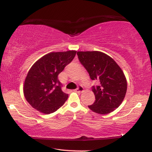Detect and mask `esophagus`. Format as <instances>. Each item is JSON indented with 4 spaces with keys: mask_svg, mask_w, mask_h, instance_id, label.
I'll return each mask as SVG.
<instances>
[{
    "mask_svg": "<svg viewBox=\"0 0 152 152\" xmlns=\"http://www.w3.org/2000/svg\"><path fill=\"white\" fill-rule=\"evenodd\" d=\"M75 91H76V92H78V93L83 92V91H84V88H83L82 86L80 85V86H79L77 88L75 89Z\"/></svg>",
    "mask_w": 152,
    "mask_h": 152,
    "instance_id": "34e87169",
    "label": "esophagus"
}]
</instances>
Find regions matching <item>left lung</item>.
I'll return each mask as SVG.
<instances>
[{
    "label": "left lung",
    "mask_w": 152,
    "mask_h": 152,
    "mask_svg": "<svg viewBox=\"0 0 152 152\" xmlns=\"http://www.w3.org/2000/svg\"><path fill=\"white\" fill-rule=\"evenodd\" d=\"M77 55L91 80L98 84L92 86L95 100L88 108L102 115L113 111L121 104L127 88L122 69L111 57L101 52H77Z\"/></svg>",
    "instance_id": "1"
}]
</instances>
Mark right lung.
<instances>
[{
    "label": "right lung",
    "mask_w": 152,
    "mask_h": 152,
    "mask_svg": "<svg viewBox=\"0 0 152 152\" xmlns=\"http://www.w3.org/2000/svg\"><path fill=\"white\" fill-rule=\"evenodd\" d=\"M76 51L50 53L39 59L29 70L23 93L28 103L45 114L53 113L67 100L58 75L74 59Z\"/></svg>",
    "instance_id": "add662e5"
}]
</instances>
